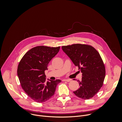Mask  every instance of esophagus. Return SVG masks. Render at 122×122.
<instances>
[{
    "instance_id": "esophagus-1",
    "label": "esophagus",
    "mask_w": 122,
    "mask_h": 122,
    "mask_svg": "<svg viewBox=\"0 0 122 122\" xmlns=\"http://www.w3.org/2000/svg\"><path fill=\"white\" fill-rule=\"evenodd\" d=\"M63 81H66L67 82H69L71 81V79H65V80H63Z\"/></svg>"
}]
</instances>
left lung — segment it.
Masks as SVG:
<instances>
[{"mask_svg": "<svg viewBox=\"0 0 122 122\" xmlns=\"http://www.w3.org/2000/svg\"><path fill=\"white\" fill-rule=\"evenodd\" d=\"M62 49L82 73L81 81L78 80L80 88L74 94L83 99L91 98L102 86L105 77V65L99 53L86 44H74Z\"/></svg>", "mask_w": 122, "mask_h": 122, "instance_id": "left-lung-1", "label": "left lung"}]
</instances>
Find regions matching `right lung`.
I'll use <instances>...</instances> for the list:
<instances>
[{
    "label": "right lung",
    "instance_id": "1",
    "mask_svg": "<svg viewBox=\"0 0 122 122\" xmlns=\"http://www.w3.org/2000/svg\"><path fill=\"white\" fill-rule=\"evenodd\" d=\"M59 49L60 47H34L26 52L19 62L17 75L22 87L37 102H44L53 97L57 84L61 81L60 80L46 81L45 74L48 64Z\"/></svg>",
    "mask_w": 122,
    "mask_h": 122
}]
</instances>
